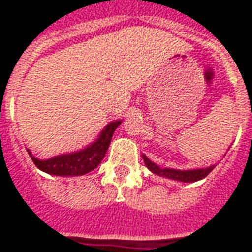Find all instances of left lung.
Here are the masks:
<instances>
[{
  "label": "left lung",
  "instance_id": "1",
  "mask_svg": "<svg viewBox=\"0 0 252 252\" xmlns=\"http://www.w3.org/2000/svg\"><path fill=\"white\" fill-rule=\"evenodd\" d=\"M144 158L145 165L148 166L149 170H152L154 174H158L166 179L177 180L181 183H193V181H199V180L207 177L212 170H214L215 165L209 166V168L204 169H192V170H177V169H170V168H159L158 165H156L152 162L146 156H142Z\"/></svg>",
  "mask_w": 252,
  "mask_h": 252
}]
</instances>
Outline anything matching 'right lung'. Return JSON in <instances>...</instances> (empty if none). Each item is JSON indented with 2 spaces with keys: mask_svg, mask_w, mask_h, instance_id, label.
I'll list each match as a JSON object with an SVG mask.
<instances>
[{
  "mask_svg": "<svg viewBox=\"0 0 252 252\" xmlns=\"http://www.w3.org/2000/svg\"><path fill=\"white\" fill-rule=\"evenodd\" d=\"M119 125H121V121H114L111 124H108L102 130V133L99 134L95 142L75 153L62 154V156H56L44 161L33 157L29 150L28 153L34 165L45 173L53 174V176H72V177L83 176L86 173H90L102 162L110 146L114 131Z\"/></svg>",
  "mask_w": 252,
  "mask_h": 252,
  "instance_id": "1",
  "label": "right lung"
}]
</instances>
